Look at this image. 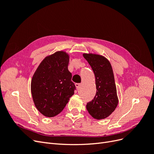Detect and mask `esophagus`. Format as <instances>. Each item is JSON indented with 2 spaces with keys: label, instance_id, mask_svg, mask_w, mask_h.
<instances>
[{
  "label": "esophagus",
  "instance_id": "34e87169",
  "mask_svg": "<svg viewBox=\"0 0 154 154\" xmlns=\"http://www.w3.org/2000/svg\"><path fill=\"white\" fill-rule=\"evenodd\" d=\"M80 85H81L80 83H75V86H76V87L77 89H79V88H80Z\"/></svg>",
  "mask_w": 154,
  "mask_h": 154
}]
</instances>
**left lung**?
I'll use <instances>...</instances> for the list:
<instances>
[{
    "label": "left lung",
    "mask_w": 154,
    "mask_h": 154,
    "mask_svg": "<svg viewBox=\"0 0 154 154\" xmlns=\"http://www.w3.org/2000/svg\"><path fill=\"white\" fill-rule=\"evenodd\" d=\"M95 75L96 95L88 102L86 108L92 118L105 119L109 116L118 104L114 73L109 61L103 56L83 54Z\"/></svg>",
    "instance_id": "left-lung-1"
}]
</instances>
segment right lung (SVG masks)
<instances>
[{"label": "right lung", "instance_id": "right-lung-1", "mask_svg": "<svg viewBox=\"0 0 154 154\" xmlns=\"http://www.w3.org/2000/svg\"><path fill=\"white\" fill-rule=\"evenodd\" d=\"M69 61L66 52L58 51L45 58L32 76V100L36 109L46 117L61 112L76 90L68 70Z\"/></svg>", "mask_w": 154, "mask_h": 154}]
</instances>
